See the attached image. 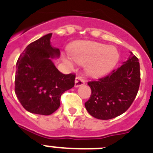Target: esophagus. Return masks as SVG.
<instances>
[{
    "label": "esophagus",
    "mask_w": 153,
    "mask_h": 153,
    "mask_svg": "<svg viewBox=\"0 0 153 153\" xmlns=\"http://www.w3.org/2000/svg\"><path fill=\"white\" fill-rule=\"evenodd\" d=\"M85 84V80L83 79L82 77L77 76L75 78V82H74V87H79L81 85Z\"/></svg>",
    "instance_id": "34e87169"
}]
</instances>
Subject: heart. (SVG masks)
<instances>
[{
    "mask_svg": "<svg viewBox=\"0 0 153 153\" xmlns=\"http://www.w3.org/2000/svg\"><path fill=\"white\" fill-rule=\"evenodd\" d=\"M71 58L80 65H85V71L89 76L99 77L109 72L119 61L117 49L112 46L91 41L78 43L69 51ZM71 65L70 60L67 59Z\"/></svg>",
    "mask_w": 153,
    "mask_h": 153,
    "instance_id": "obj_1",
    "label": "heart"
}]
</instances>
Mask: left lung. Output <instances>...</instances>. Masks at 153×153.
<instances>
[{
	"mask_svg": "<svg viewBox=\"0 0 153 153\" xmlns=\"http://www.w3.org/2000/svg\"><path fill=\"white\" fill-rule=\"evenodd\" d=\"M128 60L107 76L88 82L92 93L85 102L93 117L109 120L124 114L133 102L140 84L138 59L131 52Z\"/></svg>",
	"mask_w": 153,
	"mask_h": 153,
	"instance_id": "1",
	"label": "left lung"
}]
</instances>
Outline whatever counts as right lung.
Segmentation results:
<instances>
[{
	"label": "right lung",
	"instance_id": "1",
	"mask_svg": "<svg viewBox=\"0 0 153 153\" xmlns=\"http://www.w3.org/2000/svg\"><path fill=\"white\" fill-rule=\"evenodd\" d=\"M51 36L49 33L28 45L16 64L15 94L32 114H53L63 92L74 85L75 75L62 74L53 62L60 57V50L51 45Z\"/></svg>",
	"mask_w": 153,
	"mask_h": 153
}]
</instances>
